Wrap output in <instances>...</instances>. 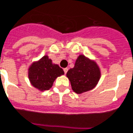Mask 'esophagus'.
<instances>
[{"label":"esophagus","mask_w":133,"mask_h":133,"mask_svg":"<svg viewBox=\"0 0 133 133\" xmlns=\"http://www.w3.org/2000/svg\"><path fill=\"white\" fill-rule=\"evenodd\" d=\"M64 72L65 74H66V72H68V69H67V68L64 69Z\"/></svg>","instance_id":"esophagus-1"}]
</instances>
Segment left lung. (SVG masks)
<instances>
[{"label":"left lung","mask_w":133,"mask_h":133,"mask_svg":"<svg viewBox=\"0 0 133 133\" xmlns=\"http://www.w3.org/2000/svg\"><path fill=\"white\" fill-rule=\"evenodd\" d=\"M74 92L81 94L93 89L101 77V70L96 62L84 55H79L73 68L66 73Z\"/></svg>","instance_id":"obj_1"}]
</instances>
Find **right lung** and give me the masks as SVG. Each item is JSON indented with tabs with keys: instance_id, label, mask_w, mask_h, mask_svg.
I'll use <instances>...</instances> for the list:
<instances>
[{
	"instance_id": "obj_1",
	"label": "right lung",
	"mask_w": 133,
	"mask_h": 133,
	"mask_svg": "<svg viewBox=\"0 0 133 133\" xmlns=\"http://www.w3.org/2000/svg\"><path fill=\"white\" fill-rule=\"evenodd\" d=\"M64 74L58 64H53L48 56H44L39 61H35L28 69V77L31 84L40 91L51 88L55 79Z\"/></svg>"
}]
</instances>
